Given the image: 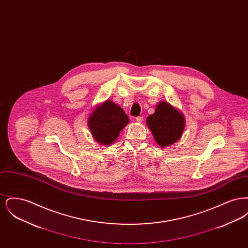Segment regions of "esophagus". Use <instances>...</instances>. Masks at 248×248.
<instances>
[{
    "instance_id": "obj_1",
    "label": "esophagus",
    "mask_w": 248,
    "mask_h": 248,
    "mask_svg": "<svg viewBox=\"0 0 248 248\" xmlns=\"http://www.w3.org/2000/svg\"><path fill=\"white\" fill-rule=\"evenodd\" d=\"M136 121H137L138 123H142V121H143V117H142V116H139V117H137V118H136Z\"/></svg>"
}]
</instances>
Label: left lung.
<instances>
[{
    "mask_svg": "<svg viewBox=\"0 0 248 248\" xmlns=\"http://www.w3.org/2000/svg\"><path fill=\"white\" fill-rule=\"evenodd\" d=\"M146 124L157 144L165 148L178 141L185 129V117L176 107L168 102H159L154 114L148 116Z\"/></svg>",
    "mask_w": 248,
    "mask_h": 248,
    "instance_id": "left-lung-1",
    "label": "left lung"
}]
</instances>
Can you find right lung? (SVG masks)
Returning a JSON list of instances; mask_svg holds the SVG:
<instances>
[{"instance_id":"right-lung-1","label":"right lung","mask_w":248,"mask_h":248,"mask_svg":"<svg viewBox=\"0 0 248 248\" xmlns=\"http://www.w3.org/2000/svg\"><path fill=\"white\" fill-rule=\"evenodd\" d=\"M128 123L129 118L124 110L108 99L95 107L87 119L93 139L104 146L115 141Z\"/></svg>"}]
</instances>
